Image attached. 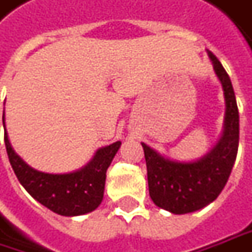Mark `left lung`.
I'll return each instance as SVG.
<instances>
[{
  "mask_svg": "<svg viewBox=\"0 0 252 252\" xmlns=\"http://www.w3.org/2000/svg\"><path fill=\"white\" fill-rule=\"evenodd\" d=\"M220 81L226 111L220 138L205 156L192 161L174 160L142 142L149 195L156 206L174 215L196 212L213 202L224 188L239 149V109L229 75L220 61L208 51Z\"/></svg>",
  "mask_w": 252,
  "mask_h": 252,
  "instance_id": "8db88e82",
  "label": "left lung"
}]
</instances>
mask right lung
<instances>
[{
	"mask_svg": "<svg viewBox=\"0 0 252 252\" xmlns=\"http://www.w3.org/2000/svg\"><path fill=\"white\" fill-rule=\"evenodd\" d=\"M2 124L5 126V114H2ZM4 139L9 163L23 188L50 211L69 218L92 212L101 204L106 171L121 146L120 141L103 146L79 170L53 174L33 169L13 151L6 129Z\"/></svg>",
	"mask_w": 252,
	"mask_h": 252,
	"instance_id": "right-lung-1",
	"label": "right lung"
}]
</instances>
